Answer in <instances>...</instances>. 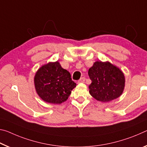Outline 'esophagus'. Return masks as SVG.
<instances>
[{"mask_svg":"<svg viewBox=\"0 0 147 147\" xmlns=\"http://www.w3.org/2000/svg\"><path fill=\"white\" fill-rule=\"evenodd\" d=\"M85 78H81L80 79H79V80L78 81V83H84L85 82Z\"/></svg>","mask_w":147,"mask_h":147,"instance_id":"34e87169","label":"esophagus"}]
</instances>
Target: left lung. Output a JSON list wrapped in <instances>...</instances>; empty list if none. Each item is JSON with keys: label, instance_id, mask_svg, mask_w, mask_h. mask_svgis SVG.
Masks as SVG:
<instances>
[{"label": "left lung", "instance_id": "obj_1", "mask_svg": "<svg viewBox=\"0 0 147 147\" xmlns=\"http://www.w3.org/2000/svg\"><path fill=\"white\" fill-rule=\"evenodd\" d=\"M88 74L92 81L88 86L89 92L96 100L107 102L122 94L124 88V76L110 62H94Z\"/></svg>", "mask_w": 147, "mask_h": 147}]
</instances>
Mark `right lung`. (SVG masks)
Wrapping results in <instances>:
<instances>
[{
  "label": "right lung",
  "instance_id": "obj_1",
  "mask_svg": "<svg viewBox=\"0 0 147 147\" xmlns=\"http://www.w3.org/2000/svg\"><path fill=\"white\" fill-rule=\"evenodd\" d=\"M34 85L43 100L55 104L65 102L76 86L69 72L62 68L58 62L41 67L34 77Z\"/></svg>",
  "mask_w": 147,
  "mask_h": 147
}]
</instances>
